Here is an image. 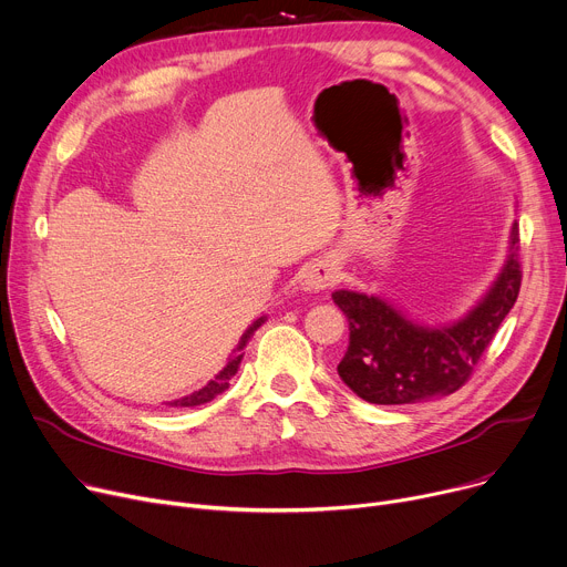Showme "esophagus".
Returning <instances> with one entry per match:
<instances>
[{
	"label": "esophagus",
	"instance_id": "34e87169",
	"mask_svg": "<svg viewBox=\"0 0 567 567\" xmlns=\"http://www.w3.org/2000/svg\"><path fill=\"white\" fill-rule=\"evenodd\" d=\"M338 281V270L331 266V264H324V260H320V264H313L307 268V272H303V288L307 290H327L329 286H333Z\"/></svg>",
	"mask_w": 567,
	"mask_h": 567
}]
</instances>
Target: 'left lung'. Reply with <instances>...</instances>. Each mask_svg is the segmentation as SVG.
<instances>
[{
  "mask_svg": "<svg viewBox=\"0 0 567 567\" xmlns=\"http://www.w3.org/2000/svg\"><path fill=\"white\" fill-rule=\"evenodd\" d=\"M517 223L511 227L508 256L488 292L450 324L411 320L377 295L336 290L331 297L350 322V344L338 363L340 379L370 404H415L445 398L472 374L499 324L513 309L522 272Z\"/></svg>",
  "mask_w": 567,
  "mask_h": 567,
  "instance_id": "left-lung-1",
  "label": "left lung"
}]
</instances>
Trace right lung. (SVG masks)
Masks as SVG:
<instances>
[{
  "mask_svg": "<svg viewBox=\"0 0 567 567\" xmlns=\"http://www.w3.org/2000/svg\"><path fill=\"white\" fill-rule=\"evenodd\" d=\"M264 322H266V316L258 318V320L240 336V340H238V344H236V350L231 352L227 365L215 374V379H210L204 388L195 390V393H190V395H186V398H182V400L169 402V406H199V404H206V402L215 400L220 393H225V390L229 388L231 377H236V372H238V368H240V361H243V357H245V352H243L245 344L249 342V338L254 336V331H256L260 324H264Z\"/></svg>",
  "mask_w": 567,
  "mask_h": 567,
  "instance_id": "obj_1",
  "label": "right lung"
}]
</instances>
